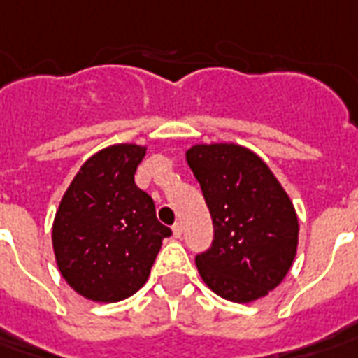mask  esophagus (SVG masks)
Returning <instances> with one entry per match:
<instances>
[{"label": "esophagus", "instance_id": "34e87169", "mask_svg": "<svg viewBox=\"0 0 358 358\" xmlns=\"http://www.w3.org/2000/svg\"><path fill=\"white\" fill-rule=\"evenodd\" d=\"M171 231H173V237L176 239H181V235H182V226L179 222L173 224V228H171Z\"/></svg>", "mask_w": 358, "mask_h": 358}]
</instances>
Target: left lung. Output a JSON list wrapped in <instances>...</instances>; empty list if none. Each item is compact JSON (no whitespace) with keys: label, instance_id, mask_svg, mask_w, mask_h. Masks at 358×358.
Returning a JSON list of instances; mask_svg holds the SVG:
<instances>
[{"label":"left lung","instance_id":"1","mask_svg":"<svg viewBox=\"0 0 358 358\" xmlns=\"http://www.w3.org/2000/svg\"><path fill=\"white\" fill-rule=\"evenodd\" d=\"M187 162L215 224V241L196 256L210 292L231 303H254L278 287L293 265L299 218L265 162L237 143H196Z\"/></svg>","mask_w":358,"mask_h":358}]
</instances>
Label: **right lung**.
<instances>
[{
  "label": "right lung",
  "instance_id": "right-lung-1",
  "mask_svg": "<svg viewBox=\"0 0 358 358\" xmlns=\"http://www.w3.org/2000/svg\"><path fill=\"white\" fill-rule=\"evenodd\" d=\"M148 148L115 143L85 160L55 210L52 246L61 276L95 303H119L145 284L162 239L149 194L136 187Z\"/></svg>",
  "mask_w": 358,
  "mask_h": 358
}]
</instances>
